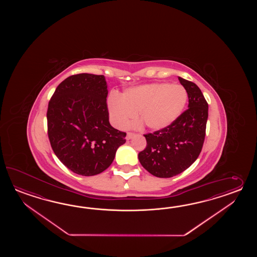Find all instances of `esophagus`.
Returning a JSON list of instances; mask_svg holds the SVG:
<instances>
[{"label": "esophagus", "mask_w": 257, "mask_h": 257, "mask_svg": "<svg viewBox=\"0 0 257 257\" xmlns=\"http://www.w3.org/2000/svg\"><path fill=\"white\" fill-rule=\"evenodd\" d=\"M134 135H135V134H134V133H132V132H127V133H126V140H131V138H132V137L134 136Z\"/></svg>", "instance_id": "1"}]
</instances>
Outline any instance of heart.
Masks as SVG:
<instances>
[{"label": "heart", "instance_id": "1", "mask_svg": "<svg viewBox=\"0 0 257 257\" xmlns=\"http://www.w3.org/2000/svg\"><path fill=\"white\" fill-rule=\"evenodd\" d=\"M187 92L180 84L153 82L126 89L121 97L111 94L108 111L112 123L118 128L140 116L151 130H162L174 123L183 113Z\"/></svg>", "mask_w": 257, "mask_h": 257}]
</instances>
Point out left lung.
Segmentation results:
<instances>
[{"label":"left lung","instance_id":"left-lung-1","mask_svg":"<svg viewBox=\"0 0 257 257\" xmlns=\"http://www.w3.org/2000/svg\"><path fill=\"white\" fill-rule=\"evenodd\" d=\"M188 96V108L170 126L144 134L147 145L139 160L150 174L169 178L191 165L202 150L208 116V102L196 83L178 78Z\"/></svg>","mask_w":257,"mask_h":257}]
</instances>
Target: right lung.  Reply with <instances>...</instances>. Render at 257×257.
<instances>
[{
	"mask_svg": "<svg viewBox=\"0 0 257 257\" xmlns=\"http://www.w3.org/2000/svg\"><path fill=\"white\" fill-rule=\"evenodd\" d=\"M104 75L79 73L66 78L49 100L47 120L51 148L77 175L91 176L107 169L126 132L110 125Z\"/></svg>",
	"mask_w": 257,
	"mask_h": 257,
	"instance_id": "add662e5",
	"label": "right lung"
}]
</instances>
